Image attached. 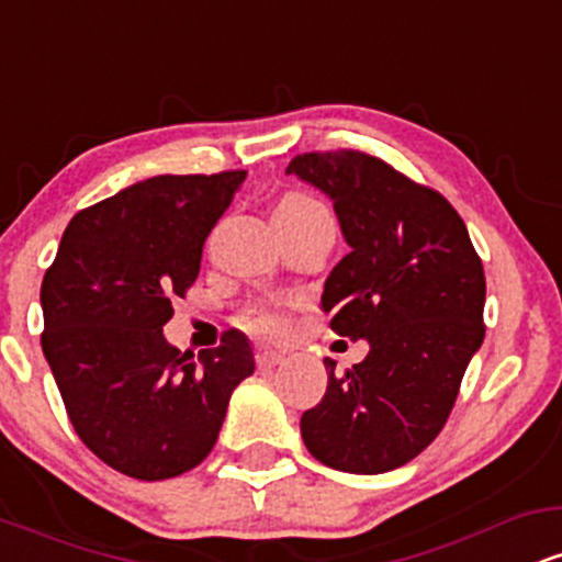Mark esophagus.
<instances>
[{
    "mask_svg": "<svg viewBox=\"0 0 562 562\" xmlns=\"http://www.w3.org/2000/svg\"><path fill=\"white\" fill-rule=\"evenodd\" d=\"M285 362V353L280 351H259L256 353V364H259V370H272V367Z\"/></svg>",
    "mask_w": 562,
    "mask_h": 562,
    "instance_id": "1",
    "label": "esophagus"
}]
</instances>
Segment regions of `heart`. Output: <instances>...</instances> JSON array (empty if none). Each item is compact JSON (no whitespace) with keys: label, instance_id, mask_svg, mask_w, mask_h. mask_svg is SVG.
<instances>
[{"label":"heart","instance_id":"obj_1","mask_svg":"<svg viewBox=\"0 0 562 562\" xmlns=\"http://www.w3.org/2000/svg\"><path fill=\"white\" fill-rule=\"evenodd\" d=\"M322 209H325V205L317 203L312 195H303V192H288V195H282L280 203H277L274 222L277 218L312 214V211H322ZM240 325L248 327L250 333L280 335L288 330V312L280 306V303H269V301L250 303L248 308H243Z\"/></svg>","mask_w":562,"mask_h":562}]
</instances>
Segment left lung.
I'll use <instances>...</instances> for the list:
<instances>
[{
	"mask_svg": "<svg viewBox=\"0 0 562 562\" xmlns=\"http://www.w3.org/2000/svg\"><path fill=\"white\" fill-rule=\"evenodd\" d=\"M288 173L333 198L351 250L327 277L322 308L338 335L370 340L344 375L325 359L327 391L303 412V443L327 468L389 473L441 434L483 344L481 256L441 192L375 156L303 153Z\"/></svg>",
	"mask_w": 562,
	"mask_h": 562,
	"instance_id": "8db88e82",
	"label": "left lung"
}]
</instances>
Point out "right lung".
Returning <instances> with one entry per match:
<instances>
[{
	"label": "right lung",
	"instance_id": "obj_1",
	"mask_svg": "<svg viewBox=\"0 0 562 562\" xmlns=\"http://www.w3.org/2000/svg\"><path fill=\"white\" fill-rule=\"evenodd\" d=\"M245 171L153 177L70 218L42 282V351L70 425L92 454L139 481L209 457L254 351L227 330L216 348L166 344L173 299L198 280L209 232Z\"/></svg>",
	"mask_w": 562,
	"mask_h": 562
}]
</instances>
